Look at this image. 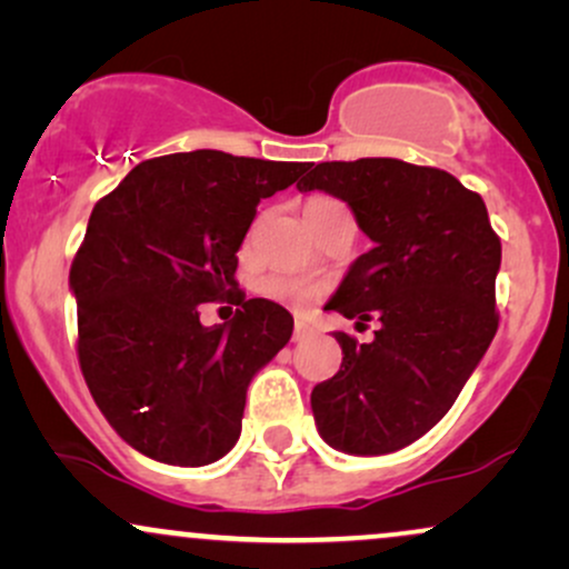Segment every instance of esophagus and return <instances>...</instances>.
I'll use <instances>...</instances> for the list:
<instances>
[{
    "instance_id": "esophagus-1",
    "label": "esophagus",
    "mask_w": 569,
    "mask_h": 569,
    "mask_svg": "<svg viewBox=\"0 0 569 569\" xmlns=\"http://www.w3.org/2000/svg\"><path fill=\"white\" fill-rule=\"evenodd\" d=\"M310 335H312L310 323H305V321L293 323V342H305V339L310 337Z\"/></svg>"
}]
</instances>
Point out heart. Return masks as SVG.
I'll list each match as a JSON object with an SVG mask.
<instances>
[{
	"label": "heart",
	"instance_id": "b5f03b06",
	"mask_svg": "<svg viewBox=\"0 0 569 569\" xmlns=\"http://www.w3.org/2000/svg\"><path fill=\"white\" fill-rule=\"evenodd\" d=\"M335 208H345L342 202L323 198V194H316V198L307 200L305 213H323V211H335ZM259 293H264L267 299L272 302L291 307V310H307L321 293V286L310 283V280L297 278V276H283V272H276V276H267L259 280Z\"/></svg>",
	"mask_w": 569,
	"mask_h": 569
}]
</instances>
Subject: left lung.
<instances>
[{"mask_svg": "<svg viewBox=\"0 0 569 569\" xmlns=\"http://www.w3.org/2000/svg\"><path fill=\"white\" fill-rule=\"evenodd\" d=\"M299 192L348 202L371 251L326 312L380 321L371 342L335 331L342 367L312 388L321 439L348 455H388L452 409L498 331L500 240L487 206L439 168L393 158L307 162Z\"/></svg>", "mask_w": 569, "mask_h": 569, "instance_id": "obj_1", "label": "left lung"}]
</instances>
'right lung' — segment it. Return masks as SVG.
<instances>
[{
  "label": "right lung",
  "mask_w": 569,
  "mask_h": 569,
  "mask_svg": "<svg viewBox=\"0 0 569 569\" xmlns=\"http://www.w3.org/2000/svg\"><path fill=\"white\" fill-rule=\"evenodd\" d=\"M305 162L194 149L141 162L98 200L69 272L90 396L136 452L200 468L240 439L246 390L291 339L293 318L238 291V251L262 198ZM239 305L202 327L198 303Z\"/></svg>",
  "instance_id": "1"
}]
</instances>
